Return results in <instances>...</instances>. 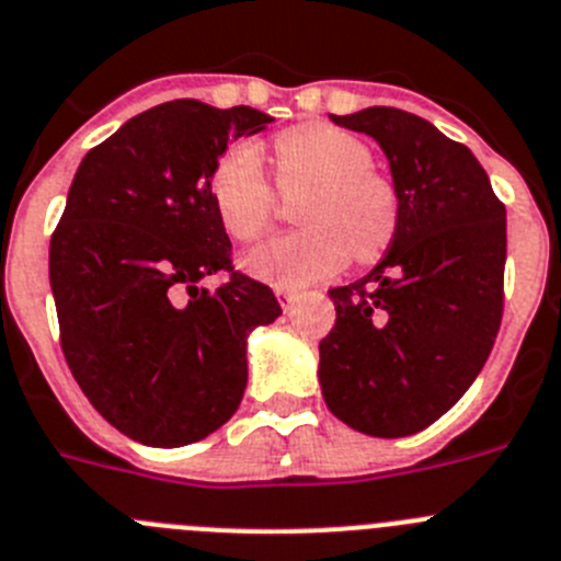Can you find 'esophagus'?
I'll use <instances>...</instances> for the list:
<instances>
[{
	"label": "esophagus",
	"mask_w": 561,
	"mask_h": 561,
	"mask_svg": "<svg viewBox=\"0 0 561 561\" xmlns=\"http://www.w3.org/2000/svg\"><path fill=\"white\" fill-rule=\"evenodd\" d=\"M276 299H279L282 310L290 312V310H293V305H296V301H299V293L290 290V287H276Z\"/></svg>",
	"instance_id": "34e87169"
}]
</instances>
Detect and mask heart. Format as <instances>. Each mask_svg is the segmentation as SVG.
<instances>
[{
	"label": "heart",
	"instance_id": "b5f03b06",
	"mask_svg": "<svg viewBox=\"0 0 561 561\" xmlns=\"http://www.w3.org/2000/svg\"><path fill=\"white\" fill-rule=\"evenodd\" d=\"M371 150L350 130L307 123L276 136L279 186L305 190L296 218L305 229L276 237L249 251L243 265L276 287H305L355 260H375L393 240L400 198L391 181L371 170ZM211 201L234 240L251 243L274 215L262 153L254 142H237L211 170Z\"/></svg>",
	"mask_w": 561,
	"mask_h": 561
}]
</instances>
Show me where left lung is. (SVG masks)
Returning <instances> with one entry per match:
<instances>
[{
	"label": "left lung",
	"instance_id": "left-lung-1",
	"mask_svg": "<svg viewBox=\"0 0 561 561\" xmlns=\"http://www.w3.org/2000/svg\"><path fill=\"white\" fill-rule=\"evenodd\" d=\"M330 119L386 153L400 220L388 254L332 287L318 382L341 422L377 438L425 431L481 375L503 316L506 206L472 150L388 105Z\"/></svg>",
	"mask_w": 561,
	"mask_h": 561
}]
</instances>
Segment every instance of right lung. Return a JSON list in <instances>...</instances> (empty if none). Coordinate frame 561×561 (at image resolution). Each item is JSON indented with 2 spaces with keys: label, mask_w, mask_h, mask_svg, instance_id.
<instances>
[{
  "label": "right lung",
  "mask_w": 561,
  "mask_h": 561,
  "mask_svg": "<svg viewBox=\"0 0 561 561\" xmlns=\"http://www.w3.org/2000/svg\"><path fill=\"white\" fill-rule=\"evenodd\" d=\"M271 119L249 105L161 103L75 173L49 243L60 346L100 416L134 442L184 447L226 425L249 382V332L282 316L274 290L243 274L201 287L231 268L211 170Z\"/></svg>",
  "instance_id": "add662e5"
}]
</instances>
